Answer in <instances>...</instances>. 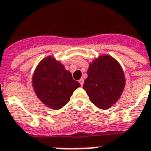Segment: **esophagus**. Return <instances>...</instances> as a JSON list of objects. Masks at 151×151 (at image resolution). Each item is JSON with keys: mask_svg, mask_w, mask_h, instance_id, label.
Listing matches in <instances>:
<instances>
[{"mask_svg": "<svg viewBox=\"0 0 151 151\" xmlns=\"http://www.w3.org/2000/svg\"><path fill=\"white\" fill-rule=\"evenodd\" d=\"M79 83H80L81 86H83V85H84V79H83V78H81L80 80H79Z\"/></svg>", "mask_w": 151, "mask_h": 151, "instance_id": "obj_1", "label": "esophagus"}]
</instances>
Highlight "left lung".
I'll list each match as a JSON object with an SVG mask.
<instances>
[{
  "instance_id": "8db88e82",
  "label": "left lung",
  "mask_w": 151,
  "mask_h": 151,
  "mask_svg": "<svg viewBox=\"0 0 151 151\" xmlns=\"http://www.w3.org/2000/svg\"><path fill=\"white\" fill-rule=\"evenodd\" d=\"M124 84V73L118 63L103 55L90 64L83 88L92 103L100 109H108L118 100Z\"/></svg>"
}]
</instances>
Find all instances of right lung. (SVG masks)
I'll use <instances>...</instances> for the list:
<instances>
[{
	"mask_svg": "<svg viewBox=\"0 0 151 151\" xmlns=\"http://www.w3.org/2000/svg\"><path fill=\"white\" fill-rule=\"evenodd\" d=\"M33 86L40 100L53 110H59L68 103L81 85L70 72L52 57L39 63L33 77Z\"/></svg>",
	"mask_w": 151,
	"mask_h": 151,
	"instance_id": "1",
	"label": "right lung"
}]
</instances>
